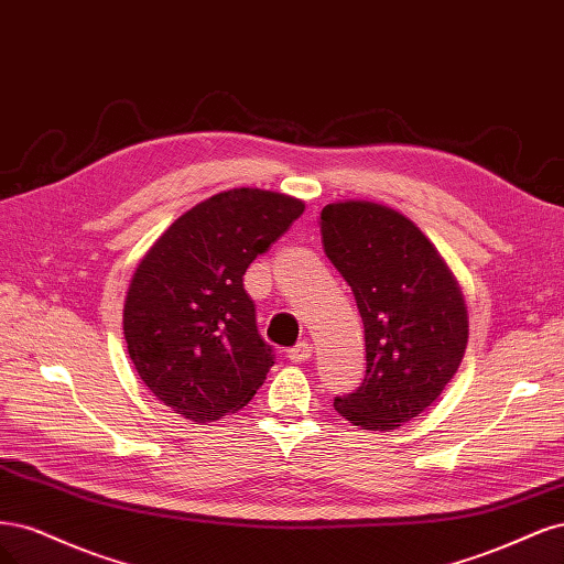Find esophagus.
Listing matches in <instances>:
<instances>
[{
  "label": "esophagus",
  "mask_w": 564,
  "mask_h": 564,
  "mask_svg": "<svg viewBox=\"0 0 564 564\" xmlns=\"http://www.w3.org/2000/svg\"><path fill=\"white\" fill-rule=\"evenodd\" d=\"M312 354H314V347L308 341H300L297 347H293L288 351V360L290 362H304V360H308L312 358Z\"/></svg>",
  "instance_id": "esophagus-1"
}]
</instances>
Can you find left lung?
<instances>
[{
	"label": "left lung",
	"instance_id": "1",
	"mask_svg": "<svg viewBox=\"0 0 564 564\" xmlns=\"http://www.w3.org/2000/svg\"><path fill=\"white\" fill-rule=\"evenodd\" d=\"M323 250L354 290L366 328L362 384L335 398L354 426L391 431L449 384L468 341L462 288L412 220L372 202L321 210Z\"/></svg>",
	"mask_w": 564,
	"mask_h": 564
}]
</instances>
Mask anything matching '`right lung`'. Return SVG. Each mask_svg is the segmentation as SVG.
I'll use <instances>...</instances> for the list:
<instances>
[{"instance_id":"1","label":"right lung","mask_w":564,"mask_h":564,"mask_svg":"<svg viewBox=\"0 0 564 564\" xmlns=\"http://www.w3.org/2000/svg\"><path fill=\"white\" fill-rule=\"evenodd\" d=\"M302 213L288 194L227 189L180 215L140 260L123 337L144 387L185 420L239 412L274 366L243 274Z\"/></svg>"}]
</instances>
